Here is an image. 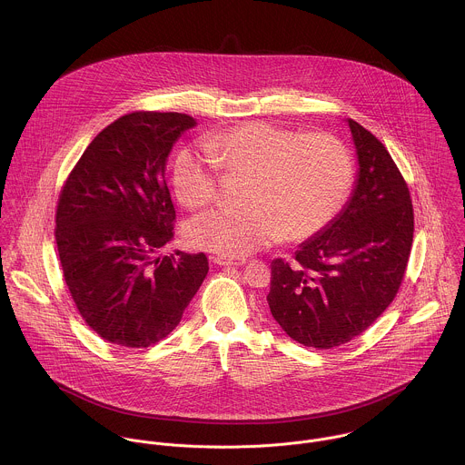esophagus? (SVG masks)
<instances>
[{"mask_svg": "<svg viewBox=\"0 0 465 465\" xmlns=\"http://www.w3.org/2000/svg\"><path fill=\"white\" fill-rule=\"evenodd\" d=\"M213 262L220 266H242L247 263V260H232V258H222V256L213 258Z\"/></svg>", "mask_w": 465, "mask_h": 465, "instance_id": "1", "label": "esophagus"}]
</instances>
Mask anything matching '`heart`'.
<instances>
[{
    "label": "heart",
    "instance_id": "heart-1",
    "mask_svg": "<svg viewBox=\"0 0 465 465\" xmlns=\"http://www.w3.org/2000/svg\"><path fill=\"white\" fill-rule=\"evenodd\" d=\"M207 150L184 148L173 163L179 200L200 209L218 197L220 170L245 177L242 209H213L195 216L188 242L227 258H243L270 243L306 240L340 211L352 184V159L330 134H302L252 122L214 134Z\"/></svg>",
    "mask_w": 465,
    "mask_h": 465
}]
</instances>
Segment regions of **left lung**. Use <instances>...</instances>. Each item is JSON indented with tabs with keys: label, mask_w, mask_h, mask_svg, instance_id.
Wrapping results in <instances>:
<instances>
[{
	"label": "left lung",
	"mask_w": 465,
	"mask_h": 465,
	"mask_svg": "<svg viewBox=\"0 0 465 465\" xmlns=\"http://www.w3.org/2000/svg\"><path fill=\"white\" fill-rule=\"evenodd\" d=\"M358 157L341 211L301 243L295 263L272 262V317L295 341L331 349L365 331L394 301L413 242L408 186L383 143L345 120Z\"/></svg>",
	"instance_id": "left-lung-1"
}]
</instances>
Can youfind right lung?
I'll return each mask as SVG.
<instances>
[{
  "mask_svg": "<svg viewBox=\"0 0 465 465\" xmlns=\"http://www.w3.org/2000/svg\"><path fill=\"white\" fill-rule=\"evenodd\" d=\"M195 125L181 113L125 114L89 143L61 192L55 240L67 288L85 324L111 343L163 340L207 275L203 252L157 254L175 222L166 161Z\"/></svg>",
  "mask_w": 465,
  "mask_h": 465,
  "instance_id": "obj_1",
  "label": "right lung"
}]
</instances>
